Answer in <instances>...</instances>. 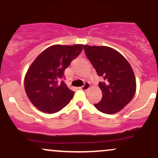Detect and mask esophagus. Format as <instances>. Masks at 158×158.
<instances>
[{"mask_svg":"<svg viewBox=\"0 0 158 158\" xmlns=\"http://www.w3.org/2000/svg\"><path fill=\"white\" fill-rule=\"evenodd\" d=\"M90 83L88 82V81H86V82H85V84H84V85H83V86H81V87H80V88H79V89H81L82 90H88V88H90Z\"/></svg>","mask_w":158,"mask_h":158,"instance_id":"obj_1","label":"esophagus"}]
</instances>
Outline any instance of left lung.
<instances>
[{
	"instance_id": "left-lung-1",
	"label": "left lung",
	"mask_w": 158,
	"mask_h": 158,
	"mask_svg": "<svg viewBox=\"0 0 158 158\" xmlns=\"http://www.w3.org/2000/svg\"><path fill=\"white\" fill-rule=\"evenodd\" d=\"M84 50L97 74L103 79L99 82L102 98L94 106L102 113H117L135 96L136 80L131 65L119 52L108 47L85 45Z\"/></svg>"
}]
</instances>
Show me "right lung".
<instances>
[{"label": "right lung", "mask_w": 158, "mask_h": 158, "mask_svg": "<svg viewBox=\"0 0 158 158\" xmlns=\"http://www.w3.org/2000/svg\"><path fill=\"white\" fill-rule=\"evenodd\" d=\"M82 48V44L54 45L32 62L25 77L24 88L29 99L38 109L54 114L70 102L74 91L65 84L64 71Z\"/></svg>", "instance_id": "add662e5"}]
</instances>
